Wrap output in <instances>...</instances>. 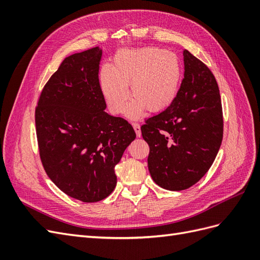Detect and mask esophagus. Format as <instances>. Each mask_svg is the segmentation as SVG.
<instances>
[{"mask_svg":"<svg viewBox=\"0 0 260 260\" xmlns=\"http://www.w3.org/2000/svg\"><path fill=\"white\" fill-rule=\"evenodd\" d=\"M132 125H133V129H135V131L137 133V137L140 138L141 137V127H140V124L138 122H133Z\"/></svg>","mask_w":260,"mask_h":260,"instance_id":"34e87169","label":"esophagus"}]
</instances>
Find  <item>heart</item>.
<instances>
[{"mask_svg": "<svg viewBox=\"0 0 260 260\" xmlns=\"http://www.w3.org/2000/svg\"><path fill=\"white\" fill-rule=\"evenodd\" d=\"M182 68L176 54L159 48L122 50L114 57L113 67L104 65L100 73L101 90L111 112H125L131 94L136 100L128 115L136 118L145 108L158 113L169 107L178 95Z\"/></svg>", "mask_w": 260, "mask_h": 260, "instance_id": "heart-1", "label": "heart"}]
</instances>
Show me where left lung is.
Here are the masks:
<instances>
[{
	"label": "left lung",
	"mask_w": 260,
	"mask_h": 260,
	"mask_svg": "<svg viewBox=\"0 0 260 260\" xmlns=\"http://www.w3.org/2000/svg\"><path fill=\"white\" fill-rule=\"evenodd\" d=\"M183 56L184 78L177 98L141 127L149 145V174L169 191L186 190L199 182L214 162L223 137L216 78L187 50Z\"/></svg>",
	"instance_id": "obj_1"
}]
</instances>
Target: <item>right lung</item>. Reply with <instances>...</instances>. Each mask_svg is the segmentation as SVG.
Masks as SVG:
<instances>
[{
    "mask_svg": "<svg viewBox=\"0 0 260 260\" xmlns=\"http://www.w3.org/2000/svg\"><path fill=\"white\" fill-rule=\"evenodd\" d=\"M102 50L66 57L38 100L36 131L46 175L84 203L104 200L117 184L116 165L136 139L132 125L108 115L99 81Z\"/></svg>",
    "mask_w": 260,
    "mask_h": 260,
    "instance_id": "1",
    "label": "right lung"
}]
</instances>
